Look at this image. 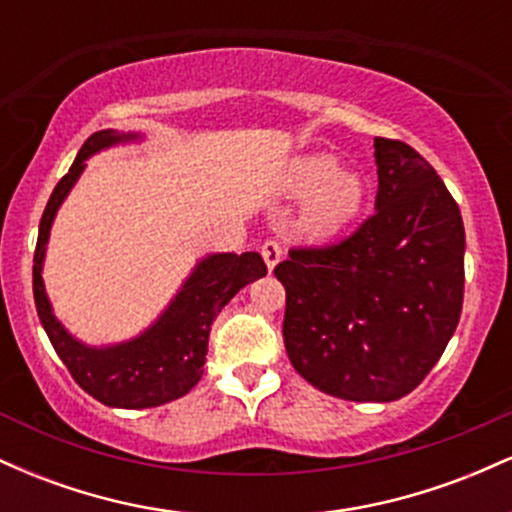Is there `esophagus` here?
I'll use <instances>...</instances> for the list:
<instances>
[{
  "label": "esophagus",
  "mask_w": 512,
  "mask_h": 512,
  "mask_svg": "<svg viewBox=\"0 0 512 512\" xmlns=\"http://www.w3.org/2000/svg\"><path fill=\"white\" fill-rule=\"evenodd\" d=\"M262 257H264V264H267V269L272 272L281 260V245L276 243V240H267V243L262 245Z\"/></svg>",
  "instance_id": "esophagus-1"
}]
</instances>
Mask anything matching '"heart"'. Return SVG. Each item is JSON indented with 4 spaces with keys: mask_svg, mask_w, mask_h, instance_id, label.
<instances>
[{
    "mask_svg": "<svg viewBox=\"0 0 512 512\" xmlns=\"http://www.w3.org/2000/svg\"><path fill=\"white\" fill-rule=\"evenodd\" d=\"M286 195L305 197L298 221L305 236L330 238L358 216L366 202V182L354 170H339L330 154H308L291 163Z\"/></svg>",
    "mask_w": 512,
    "mask_h": 512,
    "instance_id": "obj_1",
    "label": "heart"
}]
</instances>
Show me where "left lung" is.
Wrapping results in <instances>:
<instances>
[{
    "label": "left lung",
    "mask_w": 512,
    "mask_h": 512,
    "mask_svg": "<svg viewBox=\"0 0 512 512\" xmlns=\"http://www.w3.org/2000/svg\"><path fill=\"white\" fill-rule=\"evenodd\" d=\"M375 214L327 248L276 264L286 289L284 344L317 390L395 402L431 373L455 334L464 293V226L431 163L375 139Z\"/></svg>",
    "instance_id": "obj_1"
}]
</instances>
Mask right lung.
I'll list each match as a JSON object with an SVG mask.
<instances>
[{
    "instance_id": "right-lung-1",
    "label": "right lung",
    "mask_w": 512,
    "mask_h": 512,
    "mask_svg": "<svg viewBox=\"0 0 512 512\" xmlns=\"http://www.w3.org/2000/svg\"><path fill=\"white\" fill-rule=\"evenodd\" d=\"M139 139L142 134H120L117 129H101L86 139L69 173L52 190L40 219L33 257L35 308L57 356L81 390L105 407L117 409L161 407L187 395L204 373L211 322L243 286L267 274V264L260 252H214L202 257L168 308L142 334L120 344H84L57 320L43 284L45 250L57 209L84 173L86 158L110 146Z\"/></svg>"
}]
</instances>
